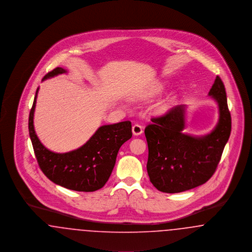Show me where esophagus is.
<instances>
[{"label":"esophagus","mask_w":252,"mask_h":252,"mask_svg":"<svg viewBox=\"0 0 252 252\" xmlns=\"http://www.w3.org/2000/svg\"><path fill=\"white\" fill-rule=\"evenodd\" d=\"M132 132H133V135L139 136V135H141L144 132V127L141 125L136 124V125H134L132 126Z\"/></svg>","instance_id":"obj_1"}]
</instances>
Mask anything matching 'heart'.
Instances as JSON below:
<instances>
[{
	"mask_svg": "<svg viewBox=\"0 0 252 252\" xmlns=\"http://www.w3.org/2000/svg\"><path fill=\"white\" fill-rule=\"evenodd\" d=\"M165 86L162 82H157L154 85L150 86L145 92H144L142 94L137 96V99L139 101H149L157 96L159 95L163 91H164ZM173 101V97L169 96L163 101H161L158 106H157V112L158 113H163L169 108L170 104Z\"/></svg>",
	"mask_w": 252,
	"mask_h": 252,
	"instance_id": "1",
	"label": "heart"
}]
</instances>
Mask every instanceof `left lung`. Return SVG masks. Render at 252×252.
Listing matches in <instances>:
<instances>
[{"mask_svg":"<svg viewBox=\"0 0 252 252\" xmlns=\"http://www.w3.org/2000/svg\"><path fill=\"white\" fill-rule=\"evenodd\" d=\"M218 107L215 128L202 136L184 133L186 106L180 105L166 115L152 118L144 134L148 144L147 173L151 183L160 192H181L212 178L220 161L231 131L225 86L216 76L209 92Z\"/></svg>","mask_w":252,"mask_h":252,"instance_id":"8db88e82","label":"left lung"}]
</instances>
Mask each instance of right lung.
<instances>
[{
  "mask_svg": "<svg viewBox=\"0 0 252 252\" xmlns=\"http://www.w3.org/2000/svg\"><path fill=\"white\" fill-rule=\"evenodd\" d=\"M66 72L67 70L58 67L42 81ZM38 90L30 110L28 128L41 171L54 183L72 191L94 192L101 189L111 175L121 146L132 137L131 123L125 121L102 126L79 148L66 153L53 152L41 144L34 127Z\"/></svg>",
  "mask_w": 252,
  "mask_h": 252,
  "instance_id": "1",
  "label": "right lung"
}]
</instances>
